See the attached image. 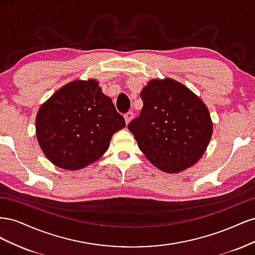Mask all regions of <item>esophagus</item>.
Wrapping results in <instances>:
<instances>
[{"instance_id":"obj_1","label":"esophagus","mask_w":255,"mask_h":255,"mask_svg":"<svg viewBox=\"0 0 255 255\" xmlns=\"http://www.w3.org/2000/svg\"><path fill=\"white\" fill-rule=\"evenodd\" d=\"M132 118H133V113L132 112H128L127 114H125V119H126L127 125H128V122L132 120Z\"/></svg>"}]
</instances>
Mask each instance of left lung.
Masks as SVG:
<instances>
[{
	"label": "left lung",
	"instance_id": "8db88e82",
	"mask_svg": "<svg viewBox=\"0 0 255 255\" xmlns=\"http://www.w3.org/2000/svg\"><path fill=\"white\" fill-rule=\"evenodd\" d=\"M143 107L128 128L151 163L169 173L196 164L211 140L213 123L205 104L171 79L142 89Z\"/></svg>",
	"mask_w": 255,
	"mask_h": 255
}]
</instances>
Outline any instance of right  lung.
I'll return each mask as SVG.
<instances>
[{
	"label": "right lung",
	"mask_w": 255,
	"mask_h": 255,
	"mask_svg": "<svg viewBox=\"0 0 255 255\" xmlns=\"http://www.w3.org/2000/svg\"><path fill=\"white\" fill-rule=\"evenodd\" d=\"M126 120L94 80L74 81L57 90L38 111L36 136L52 163L67 170L101 157Z\"/></svg>",
	"instance_id": "add662e5"
}]
</instances>
